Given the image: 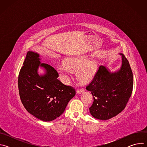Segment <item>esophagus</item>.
Segmentation results:
<instances>
[{"instance_id": "34e87169", "label": "esophagus", "mask_w": 147, "mask_h": 147, "mask_svg": "<svg viewBox=\"0 0 147 147\" xmlns=\"http://www.w3.org/2000/svg\"><path fill=\"white\" fill-rule=\"evenodd\" d=\"M84 91V90L83 88H82V89H77V92L78 94H81V93L83 92Z\"/></svg>"}]
</instances>
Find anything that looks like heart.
Here are the masks:
<instances>
[{"label":"heart","instance_id":"heart-1","mask_svg":"<svg viewBox=\"0 0 147 147\" xmlns=\"http://www.w3.org/2000/svg\"><path fill=\"white\" fill-rule=\"evenodd\" d=\"M63 65L57 67V71L63 79L67 78L70 72L78 71L77 78L82 84L90 82L94 76L97 69L95 61L88 60L86 57H70L65 60Z\"/></svg>","mask_w":147,"mask_h":147}]
</instances>
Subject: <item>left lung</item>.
Returning <instances> with one entry per match:
<instances>
[{
    "mask_svg": "<svg viewBox=\"0 0 147 147\" xmlns=\"http://www.w3.org/2000/svg\"><path fill=\"white\" fill-rule=\"evenodd\" d=\"M122 65L119 70L111 73L100 66L92 81L86 87L94 96L90 108L91 115L108 120L120 113L126 106L133 88V76L129 62L120 53Z\"/></svg>",
    "mask_w": 147,
    "mask_h": 147,
    "instance_id": "1",
    "label": "left lung"
}]
</instances>
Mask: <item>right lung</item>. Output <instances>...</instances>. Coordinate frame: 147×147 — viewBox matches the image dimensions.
I'll return each instance as SVG.
<instances>
[{
  "label": "right lung",
  "mask_w": 147,
  "mask_h": 147,
  "mask_svg": "<svg viewBox=\"0 0 147 147\" xmlns=\"http://www.w3.org/2000/svg\"><path fill=\"white\" fill-rule=\"evenodd\" d=\"M37 53L29 51L18 78L21 100L26 110L35 117L50 121L64 112L69 100L76 95L75 89L57 79L59 74L51 66L40 63ZM39 66L46 73L37 74Z\"/></svg>",
  "instance_id": "right-lung-1"
}]
</instances>
